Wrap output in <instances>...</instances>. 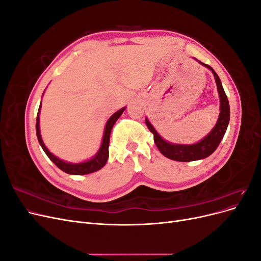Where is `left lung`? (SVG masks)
Wrapping results in <instances>:
<instances>
[{
  "instance_id": "left-lung-1",
  "label": "left lung",
  "mask_w": 261,
  "mask_h": 261,
  "mask_svg": "<svg viewBox=\"0 0 261 261\" xmlns=\"http://www.w3.org/2000/svg\"><path fill=\"white\" fill-rule=\"evenodd\" d=\"M198 62L202 66L209 68L212 72L213 76H215L219 98H220L219 118L216 126L211 129V132L208 134V135L206 137H203L201 140H199L198 143L192 144V145L173 144L168 140L163 139L159 135V133L155 130V128L153 127L152 124L149 122L147 117L145 120L147 127L153 134V140L158 149L160 150V152L164 156H167L169 159L174 160V161H179V162L196 161V160L204 159V158L212 154L216 151L218 146L220 145L221 140H222L224 134L226 132L228 122H230V105H228V100L222 87V83H221L219 76L217 75V73L213 70L211 66L203 64V63L200 61Z\"/></svg>"
}]
</instances>
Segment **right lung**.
I'll use <instances>...</instances> for the list:
<instances>
[{
    "instance_id": "right-lung-1",
    "label": "right lung",
    "mask_w": 261,
    "mask_h": 261,
    "mask_svg": "<svg viewBox=\"0 0 261 261\" xmlns=\"http://www.w3.org/2000/svg\"><path fill=\"white\" fill-rule=\"evenodd\" d=\"M40 109H41V103L40 107H39L38 110V114H37V121H36V133H37V137L38 141L40 146L42 147L43 151L45 154L49 156V159L57 165L59 169H61L63 172L67 173V174H72V175H85V174H89V173H93L96 171H99L106 165L108 158H109V144H110V135H111V130L113 128V126L115 122L118 120V117L122 115L124 112V110L126 108H122L121 110H118L117 112H115L111 117L109 118L107 124H106V128L103 133V138H102V143L101 146L98 150V152L94 154L91 159L80 162V163H70L66 162L64 160H61L60 158L55 156L53 153L49 151V149L45 147L41 134H40Z\"/></svg>"
}]
</instances>
